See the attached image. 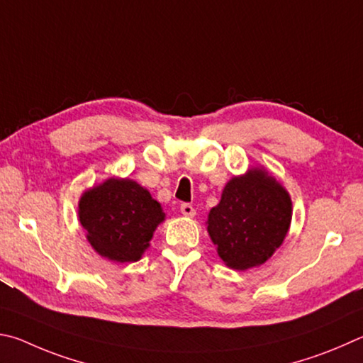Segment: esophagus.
<instances>
[{
    "label": "esophagus",
    "mask_w": 363,
    "mask_h": 363,
    "mask_svg": "<svg viewBox=\"0 0 363 363\" xmlns=\"http://www.w3.org/2000/svg\"><path fill=\"white\" fill-rule=\"evenodd\" d=\"M180 211H182V213L185 215V217H188V218H193L194 215H196V211H194V207H193L191 204H182V206H180Z\"/></svg>",
    "instance_id": "esophagus-1"
}]
</instances>
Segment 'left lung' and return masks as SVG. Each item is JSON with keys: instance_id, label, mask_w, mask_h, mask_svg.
Returning <instances> with one entry per match:
<instances>
[{"instance_id": "obj_1", "label": "left lung", "mask_w": 363, "mask_h": 363, "mask_svg": "<svg viewBox=\"0 0 363 363\" xmlns=\"http://www.w3.org/2000/svg\"><path fill=\"white\" fill-rule=\"evenodd\" d=\"M291 199L263 167L233 177L218 206L208 212L207 231L225 264L245 271L263 264L287 236Z\"/></svg>"}]
</instances>
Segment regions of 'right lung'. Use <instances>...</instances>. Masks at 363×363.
<instances>
[{
  "mask_svg": "<svg viewBox=\"0 0 363 363\" xmlns=\"http://www.w3.org/2000/svg\"><path fill=\"white\" fill-rule=\"evenodd\" d=\"M78 217L89 244L100 257L132 263L148 249L165 213L148 189L129 178L113 177L82 193Z\"/></svg>",
  "mask_w": 363,
  "mask_h": 363,
  "instance_id": "1",
  "label": "right lung"
}]
</instances>
